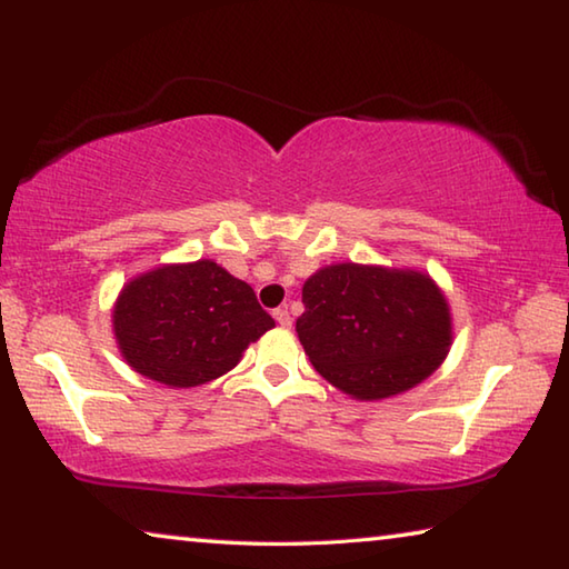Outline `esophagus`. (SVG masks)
<instances>
[{"label":"esophagus","instance_id":"34e87169","mask_svg":"<svg viewBox=\"0 0 569 569\" xmlns=\"http://www.w3.org/2000/svg\"><path fill=\"white\" fill-rule=\"evenodd\" d=\"M273 319L278 321V326H283V329H291V323H293L291 313H288V308H276Z\"/></svg>","mask_w":569,"mask_h":569}]
</instances>
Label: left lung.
Wrapping results in <instances>:
<instances>
[{
	"label": "left lung",
	"mask_w": 569,
	"mask_h": 569,
	"mask_svg": "<svg viewBox=\"0 0 569 569\" xmlns=\"http://www.w3.org/2000/svg\"><path fill=\"white\" fill-rule=\"evenodd\" d=\"M296 331L313 369L356 399L417 387L445 361L449 306L429 276L339 263L303 283Z\"/></svg>",
	"instance_id": "left-lung-1"
}]
</instances>
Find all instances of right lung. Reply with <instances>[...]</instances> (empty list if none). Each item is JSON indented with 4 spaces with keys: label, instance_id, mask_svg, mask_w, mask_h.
<instances>
[{
    "label": "right lung",
    "instance_id": "add662e5",
    "mask_svg": "<svg viewBox=\"0 0 569 569\" xmlns=\"http://www.w3.org/2000/svg\"><path fill=\"white\" fill-rule=\"evenodd\" d=\"M112 323L124 361L178 389L223 377L250 341L276 326L253 288L213 261L134 278L122 288Z\"/></svg>",
    "mask_w": 569,
    "mask_h": 569
}]
</instances>
